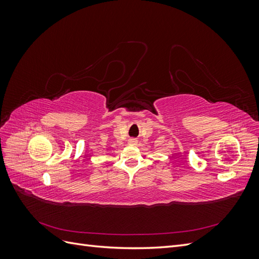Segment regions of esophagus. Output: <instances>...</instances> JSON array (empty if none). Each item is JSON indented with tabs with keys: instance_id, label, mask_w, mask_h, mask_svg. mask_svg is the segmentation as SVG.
<instances>
[{
	"instance_id": "esophagus-1",
	"label": "esophagus",
	"mask_w": 259,
	"mask_h": 259,
	"mask_svg": "<svg viewBox=\"0 0 259 259\" xmlns=\"http://www.w3.org/2000/svg\"><path fill=\"white\" fill-rule=\"evenodd\" d=\"M128 143H130L131 145H136V144H137V139H136V138H131V139L128 140Z\"/></svg>"
}]
</instances>
